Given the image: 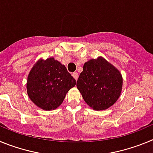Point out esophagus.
<instances>
[{"instance_id":"1","label":"esophagus","mask_w":153,"mask_h":153,"mask_svg":"<svg viewBox=\"0 0 153 153\" xmlns=\"http://www.w3.org/2000/svg\"><path fill=\"white\" fill-rule=\"evenodd\" d=\"M73 76H74V79H76V80H77L78 79V76H79V75H78L77 73H73Z\"/></svg>"}]
</instances>
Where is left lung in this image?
Returning <instances> with one entry per match:
<instances>
[{
  "label": "left lung",
  "instance_id": "8db88e82",
  "mask_svg": "<svg viewBox=\"0 0 153 153\" xmlns=\"http://www.w3.org/2000/svg\"><path fill=\"white\" fill-rule=\"evenodd\" d=\"M76 87L86 103L94 110H104L120 98L123 76L120 70L102 56L84 63Z\"/></svg>",
  "mask_w": 153,
  "mask_h": 153
}]
</instances>
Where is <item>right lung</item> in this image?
<instances>
[{
  "mask_svg": "<svg viewBox=\"0 0 153 153\" xmlns=\"http://www.w3.org/2000/svg\"><path fill=\"white\" fill-rule=\"evenodd\" d=\"M76 83L64 65L54 57L40 59L28 74L27 93L36 106L47 111L53 110L61 105Z\"/></svg>",
  "mask_w": 153,
  "mask_h": 153,
  "instance_id": "obj_1",
  "label": "right lung"
}]
</instances>
